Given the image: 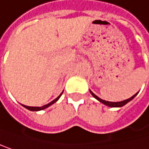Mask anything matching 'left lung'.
<instances>
[{"instance_id":"1","label":"left lung","mask_w":149,"mask_h":149,"mask_svg":"<svg viewBox=\"0 0 149 149\" xmlns=\"http://www.w3.org/2000/svg\"><path fill=\"white\" fill-rule=\"evenodd\" d=\"M90 93H91V95L95 97V99H97L99 102H101V103H103L104 104H105V105H107V106H110V107H122V106H123V105H125L127 103H129L130 101H131L132 100L134 97L137 95V94H135L134 95H132L131 97H130L129 99H126V100H124V101H122V102H109V101H105V100H103V99H101V98H99L98 96L97 95H95L91 90H90Z\"/></svg>"}]
</instances>
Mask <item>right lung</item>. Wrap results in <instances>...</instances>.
I'll list each match as a JSON object with an SVG mask.
<instances>
[{
	"label": "right lung",
	"instance_id": "1",
	"mask_svg": "<svg viewBox=\"0 0 149 149\" xmlns=\"http://www.w3.org/2000/svg\"><path fill=\"white\" fill-rule=\"evenodd\" d=\"M62 93L63 92H61V94L57 97V98H55L54 101H52L51 103H49V104H45V105H44V106H40V107H37V106H26V105H24V104H22L25 108H26V109H28V110H30V111H41V110H44V109H45V108H47V107H49L50 105H52L53 104H54L56 101H58V99L61 97V95H62Z\"/></svg>",
	"mask_w": 149,
	"mask_h": 149
}]
</instances>
